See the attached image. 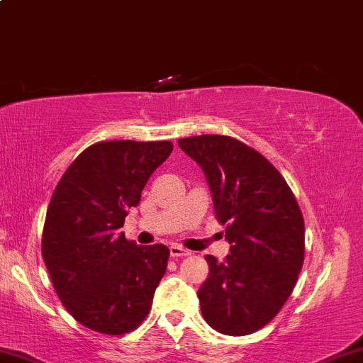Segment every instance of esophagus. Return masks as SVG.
<instances>
[{
  "instance_id": "obj_1",
  "label": "esophagus",
  "mask_w": 363,
  "mask_h": 363,
  "mask_svg": "<svg viewBox=\"0 0 363 363\" xmlns=\"http://www.w3.org/2000/svg\"><path fill=\"white\" fill-rule=\"evenodd\" d=\"M170 255H172L174 259H176V257H186L189 255V250H186L184 247L177 245V243H172V245H170Z\"/></svg>"
}]
</instances>
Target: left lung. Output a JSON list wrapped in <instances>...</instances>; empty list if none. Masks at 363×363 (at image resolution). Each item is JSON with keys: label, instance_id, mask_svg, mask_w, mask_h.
<instances>
[{"label": "left lung", "instance_id": "obj_1", "mask_svg": "<svg viewBox=\"0 0 363 363\" xmlns=\"http://www.w3.org/2000/svg\"><path fill=\"white\" fill-rule=\"evenodd\" d=\"M211 187L231 243L223 262L206 255L201 313L213 330L243 336L269 325L289 299L304 262V218L289 184L255 148L226 135L179 138Z\"/></svg>", "mask_w": 363, "mask_h": 363}]
</instances>
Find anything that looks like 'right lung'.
<instances>
[{
	"instance_id": "obj_1",
	"label": "right lung",
	"mask_w": 363,
	"mask_h": 363,
	"mask_svg": "<svg viewBox=\"0 0 363 363\" xmlns=\"http://www.w3.org/2000/svg\"><path fill=\"white\" fill-rule=\"evenodd\" d=\"M172 142L110 140L82 150L47 208L42 255L60 303L103 335L138 328L167 269L162 243L137 245L120 231Z\"/></svg>"
}]
</instances>
